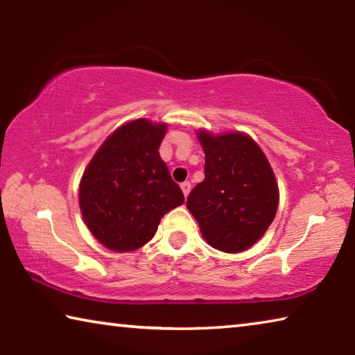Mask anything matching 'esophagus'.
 <instances>
[{"label": "esophagus", "mask_w": 355, "mask_h": 355, "mask_svg": "<svg viewBox=\"0 0 355 355\" xmlns=\"http://www.w3.org/2000/svg\"><path fill=\"white\" fill-rule=\"evenodd\" d=\"M182 191H183L184 197H188V196H189V192H191V183H189V182H184V183H182Z\"/></svg>", "instance_id": "obj_1"}]
</instances>
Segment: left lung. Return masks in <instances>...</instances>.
Masks as SVG:
<instances>
[{
	"label": "left lung",
	"instance_id": "8db88e82",
	"mask_svg": "<svg viewBox=\"0 0 355 355\" xmlns=\"http://www.w3.org/2000/svg\"><path fill=\"white\" fill-rule=\"evenodd\" d=\"M205 180L191 191L186 207L211 248L238 254L254 245L275 218L277 180L260 146L245 133L211 135L199 130Z\"/></svg>",
	"mask_w": 355,
	"mask_h": 355
}]
</instances>
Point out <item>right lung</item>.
Returning <instances> with one entry per match:
<instances>
[{"instance_id":"obj_1","label":"right lung","mask_w":355,"mask_h":355,"mask_svg":"<svg viewBox=\"0 0 355 355\" xmlns=\"http://www.w3.org/2000/svg\"><path fill=\"white\" fill-rule=\"evenodd\" d=\"M167 123L136 119L106 137L80 183L89 232L114 252H131L153 238L161 218L184 202L159 156Z\"/></svg>"}]
</instances>
